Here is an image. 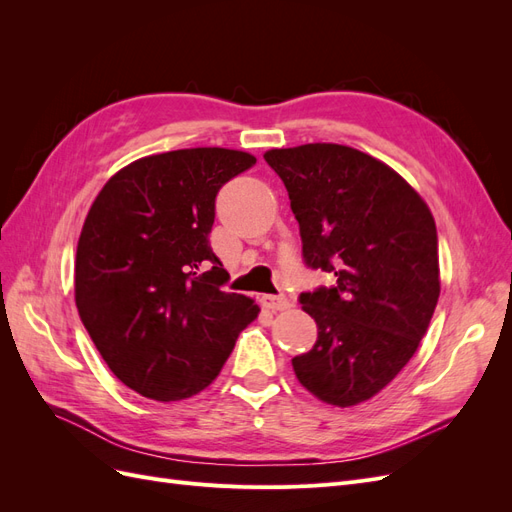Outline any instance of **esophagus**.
<instances>
[{"instance_id": "obj_1", "label": "esophagus", "mask_w": 512, "mask_h": 512, "mask_svg": "<svg viewBox=\"0 0 512 512\" xmlns=\"http://www.w3.org/2000/svg\"><path fill=\"white\" fill-rule=\"evenodd\" d=\"M260 305L265 309H271V312H282V309L290 307V301L284 294H265V297H260Z\"/></svg>"}]
</instances>
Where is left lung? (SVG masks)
Returning <instances> with one entry per match:
<instances>
[{"instance_id": "1", "label": "left lung", "mask_w": 512, "mask_h": 512, "mask_svg": "<svg viewBox=\"0 0 512 512\" xmlns=\"http://www.w3.org/2000/svg\"><path fill=\"white\" fill-rule=\"evenodd\" d=\"M299 222L303 260L333 286L303 292L314 348L294 374L324 404L380 393L412 359L440 297L438 232L425 200L391 166L346 145L271 149Z\"/></svg>"}]
</instances>
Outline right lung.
<instances>
[{
	"label": "right lung",
	"instance_id": "right-lung-1",
	"mask_svg": "<svg viewBox=\"0 0 512 512\" xmlns=\"http://www.w3.org/2000/svg\"><path fill=\"white\" fill-rule=\"evenodd\" d=\"M254 164L222 147L147 156L108 179L87 213L76 307L108 369L143 397L207 389L260 312L222 290L228 273L209 243L215 196Z\"/></svg>",
	"mask_w": 512,
	"mask_h": 512
}]
</instances>
